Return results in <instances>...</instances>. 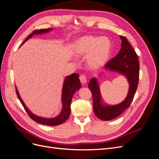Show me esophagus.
I'll return each instance as SVG.
<instances>
[{
	"label": "esophagus",
	"mask_w": 159,
	"mask_h": 159,
	"mask_svg": "<svg viewBox=\"0 0 159 159\" xmlns=\"http://www.w3.org/2000/svg\"><path fill=\"white\" fill-rule=\"evenodd\" d=\"M80 80L81 84L82 85H84L87 83V78H86V76L84 75H81L80 77Z\"/></svg>",
	"instance_id": "obj_1"
}]
</instances>
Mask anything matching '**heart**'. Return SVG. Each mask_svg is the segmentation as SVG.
I'll list each match as a JSON object with an SVG mask.
<instances>
[{"mask_svg":"<svg viewBox=\"0 0 159 159\" xmlns=\"http://www.w3.org/2000/svg\"><path fill=\"white\" fill-rule=\"evenodd\" d=\"M74 54L79 57H87L86 63L91 70L103 67L109 60L111 52V43L107 37L84 36L76 40Z\"/></svg>","mask_w":159,"mask_h":159,"instance_id":"obj_1","label":"heart"}]
</instances>
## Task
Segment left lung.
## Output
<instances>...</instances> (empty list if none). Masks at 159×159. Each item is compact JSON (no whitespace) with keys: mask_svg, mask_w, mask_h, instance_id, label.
Segmentation results:
<instances>
[{"mask_svg":"<svg viewBox=\"0 0 159 159\" xmlns=\"http://www.w3.org/2000/svg\"><path fill=\"white\" fill-rule=\"evenodd\" d=\"M122 40L121 48L119 54L105 65V70L115 71L126 78L129 83V90L126 98L119 104H105L101 94L98 80L91 78L88 87L91 91L93 101V111L99 119L109 121L119 116L131 105L137 89L139 78L138 57L127 38L120 36Z\"/></svg>","mask_w":159,"mask_h":159,"instance_id":"left-lung-1","label":"left lung"}]
</instances>
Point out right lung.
Listing matches in <instances>:
<instances>
[{
    "label": "right lung",
    "instance_id": "obj_1",
    "mask_svg": "<svg viewBox=\"0 0 159 159\" xmlns=\"http://www.w3.org/2000/svg\"><path fill=\"white\" fill-rule=\"evenodd\" d=\"M52 28H48V29H41V30H34L32 33L28 36L26 40L22 42V44L20 46L25 44V42H26L28 40H29L34 35H38V34H46L48 32H50L52 30ZM81 84L79 79V75L78 74H73L70 75L66 76L65 80L64 81L63 86H62V92H61V103H62V109L59 115H57L56 117H52V118H46L38 116V115L34 114L32 113L26 107V105L24 103L23 100L22 99L20 93L18 92V90L17 88H16V93L18 96V99L20 100L22 106L26 110L28 115H29L30 117L34 120V121H36L39 123L46 125L48 126H56L59 125L60 124L64 123L67 119H68L71 109H70V105L72 97H73L74 94L76 91L79 90L81 88Z\"/></svg>",
    "mask_w": 159,
    "mask_h": 159
}]
</instances>
